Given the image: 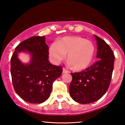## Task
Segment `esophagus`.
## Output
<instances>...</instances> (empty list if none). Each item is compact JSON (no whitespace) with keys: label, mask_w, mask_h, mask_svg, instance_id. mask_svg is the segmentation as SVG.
<instances>
[{"label":"esophagus","mask_w":125,"mask_h":125,"mask_svg":"<svg viewBox=\"0 0 125 125\" xmlns=\"http://www.w3.org/2000/svg\"><path fill=\"white\" fill-rule=\"evenodd\" d=\"M68 71L67 70L65 69L64 68H63V73H68Z\"/></svg>","instance_id":"obj_1"}]
</instances>
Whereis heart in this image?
I'll return each instance as SVG.
<instances>
[{"label": "heart", "mask_w": 125, "mask_h": 125, "mask_svg": "<svg viewBox=\"0 0 125 125\" xmlns=\"http://www.w3.org/2000/svg\"><path fill=\"white\" fill-rule=\"evenodd\" d=\"M95 47L91 41L80 37H64L57 43H53L49 49L51 62L58 64L66 57L70 66L75 70L88 67L94 58Z\"/></svg>", "instance_id": "heart-1"}]
</instances>
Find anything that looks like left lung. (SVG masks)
Returning a JSON list of instances; mask_svg holds the SVG:
<instances>
[{"label": "left lung", "instance_id": "left-lung-1", "mask_svg": "<svg viewBox=\"0 0 125 125\" xmlns=\"http://www.w3.org/2000/svg\"><path fill=\"white\" fill-rule=\"evenodd\" d=\"M97 45V61L79 73H71L70 95L77 103L97 101L108 90L111 81L115 57L106 42L94 35Z\"/></svg>", "mask_w": 125, "mask_h": 125}]
</instances>
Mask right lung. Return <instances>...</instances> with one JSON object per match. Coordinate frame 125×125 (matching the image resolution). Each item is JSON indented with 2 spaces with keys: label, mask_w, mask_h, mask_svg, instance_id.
Wrapping results in <instances>:
<instances>
[{
  "label": "right lung",
  "mask_w": 125,
  "mask_h": 125,
  "mask_svg": "<svg viewBox=\"0 0 125 125\" xmlns=\"http://www.w3.org/2000/svg\"><path fill=\"white\" fill-rule=\"evenodd\" d=\"M44 36H36L22 41L16 47L10 59V74L14 89L25 101L41 104L47 100L54 81L62 73L61 66L48 60L49 47ZM21 52L30 55V62L22 63L18 58Z\"/></svg>",
  "instance_id": "right-lung-1"
}]
</instances>
